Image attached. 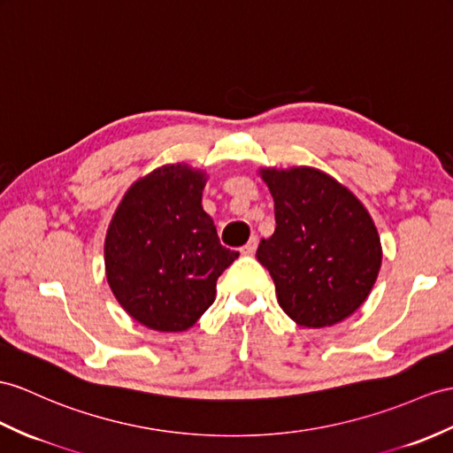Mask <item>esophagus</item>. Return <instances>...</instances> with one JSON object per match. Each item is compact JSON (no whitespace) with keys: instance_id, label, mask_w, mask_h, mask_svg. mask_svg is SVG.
I'll use <instances>...</instances> for the list:
<instances>
[{"instance_id":"esophagus-1","label":"esophagus","mask_w":453,"mask_h":453,"mask_svg":"<svg viewBox=\"0 0 453 453\" xmlns=\"http://www.w3.org/2000/svg\"><path fill=\"white\" fill-rule=\"evenodd\" d=\"M256 250H257V238L253 236V238H250L248 244L242 248L240 251H242V256H253V253H256Z\"/></svg>"}]
</instances>
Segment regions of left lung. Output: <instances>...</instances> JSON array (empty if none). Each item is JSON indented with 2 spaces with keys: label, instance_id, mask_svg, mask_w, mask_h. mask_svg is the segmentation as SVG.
<instances>
[{
  "label": "left lung",
  "instance_id": "obj_1",
  "mask_svg": "<svg viewBox=\"0 0 453 453\" xmlns=\"http://www.w3.org/2000/svg\"><path fill=\"white\" fill-rule=\"evenodd\" d=\"M274 200L277 228L257 259L279 305L307 328L333 326L367 300L382 263L379 230L344 184L315 167L259 169Z\"/></svg>",
  "mask_w": 453,
  "mask_h": 453
}]
</instances>
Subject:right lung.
Wrapping results in <instances>:
<instances>
[{"label":"right lung","mask_w":453,"mask_h":453,"mask_svg":"<svg viewBox=\"0 0 453 453\" xmlns=\"http://www.w3.org/2000/svg\"><path fill=\"white\" fill-rule=\"evenodd\" d=\"M205 182V171L186 163L153 169L127 190L107 228L109 288L134 321L159 333L194 326L238 257L203 211Z\"/></svg>","instance_id":"1"}]
</instances>
